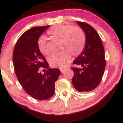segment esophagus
<instances>
[{
    "instance_id": "obj_1",
    "label": "esophagus",
    "mask_w": 123,
    "mask_h": 123,
    "mask_svg": "<svg viewBox=\"0 0 123 123\" xmlns=\"http://www.w3.org/2000/svg\"><path fill=\"white\" fill-rule=\"evenodd\" d=\"M60 70H61V72L62 73H64V72L65 71V69H61Z\"/></svg>"
}]
</instances>
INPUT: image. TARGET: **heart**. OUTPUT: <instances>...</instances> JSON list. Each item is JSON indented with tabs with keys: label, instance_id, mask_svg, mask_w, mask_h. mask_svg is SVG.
I'll return each instance as SVG.
<instances>
[{
	"label": "heart",
	"instance_id": "b5f03b06",
	"mask_svg": "<svg viewBox=\"0 0 123 123\" xmlns=\"http://www.w3.org/2000/svg\"><path fill=\"white\" fill-rule=\"evenodd\" d=\"M47 33L53 38L60 39V49L62 50L49 57V62L51 66L61 68L66 67L71 61L72 54L77 56L84 50L86 43V34L79 26L69 24L58 25L53 26ZM37 47L42 54L48 55L50 54L44 37L39 38Z\"/></svg>",
	"mask_w": 123,
	"mask_h": 123
}]
</instances>
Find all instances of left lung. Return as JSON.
<instances>
[{
  "instance_id": "left-lung-1",
  "label": "left lung",
  "mask_w": 123,
  "mask_h": 123,
  "mask_svg": "<svg viewBox=\"0 0 123 123\" xmlns=\"http://www.w3.org/2000/svg\"><path fill=\"white\" fill-rule=\"evenodd\" d=\"M76 23L86 34L84 50L73 62L80 68H72L74 72L72 84L79 92H88L98 87L104 75L105 50L99 36L94 28L85 22Z\"/></svg>"
}]
</instances>
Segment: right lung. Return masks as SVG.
Segmentation results:
<instances>
[{
  "label": "right lung",
  "mask_w": 123,
  "mask_h": 123,
  "mask_svg": "<svg viewBox=\"0 0 123 123\" xmlns=\"http://www.w3.org/2000/svg\"><path fill=\"white\" fill-rule=\"evenodd\" d=\"M50 25L32 28L19 38L14 49L12 61L15 74L27 94L38 100H46L55 92V82L61 71L51 69L37 47V41ZM41 67L47 70L42 74Z\"/></svg>",
  "instance_id": "add662e5"
}]
</instances>
